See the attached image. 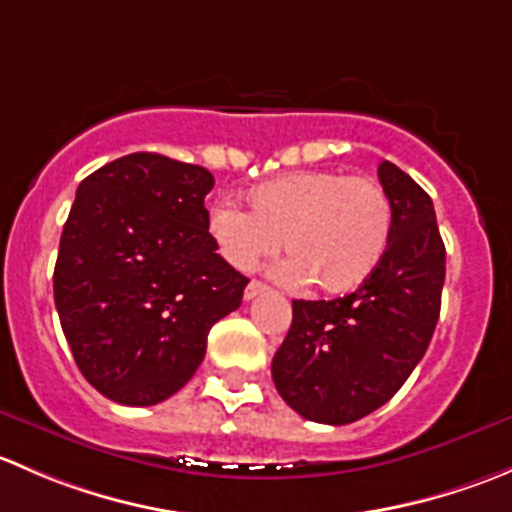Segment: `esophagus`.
<instances>
[{
	"mask_svg": "<svg viewBox=\"0 0 512 512\" xmlns=\"http://www.w3.org/2000/svg\"><path fill=\"white\" fill-rule=\"evenodd\" d=\"M262 292H267V285H265V282H257V280H252L250 285L245 287V299H247V302H250V299L260 297Z\"/></svg>",
	"mask_w": 512,
	"mask_h": 512,
	"instance_id": "esophagus-1",
	"label": "esophagus"
}]
</instances>
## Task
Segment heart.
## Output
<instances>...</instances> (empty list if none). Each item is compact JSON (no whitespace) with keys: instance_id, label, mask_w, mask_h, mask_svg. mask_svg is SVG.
Wrapping results in <instances>:
<instances>
[{"instance_id":"1","label":"heart","mask_w":512,"mask_h":512,"mask_svg":"<svg viewBox=\"0 0 512 512\" xmlns=\"http://www.w3.org/2000/svg\"><path fill=\"white\" fill-rule=\"evenodd\" d=\"M250 215L232 203L215 205L208 230L235 270L250 272L280 245L292 260L289 282H314L327 294L361 287L384 260L394 208L379 180L337 170H299L247 193Z\"/></svg>"}]
</instances>
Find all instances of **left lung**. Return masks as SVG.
Instances as JSON below:
<instances>
[{"label":"left lung","mask_w":512,"mask_h":512,"mask_svg":"<svg viewBox=\"0 0 512 512\" xmlns=\"http://www.w3.org/2000/svg\"><path fill=\"white\" fill-rule=\"evenodd\" d=\"M379 180L394 208L384 260L347 297L294 299L272 359L277 391L309 421L344 426L384 406L423 359L441 312L446 247L431 198L389 160Z\"/></svg>","instance_id":"8db88e82"}]
</instances>
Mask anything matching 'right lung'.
<instances>
[{
  "mask_svg": "<svg viewBox=\"0 0 512 512\" xmlns=\"http://www.w3.org/2000/svg\"><path fill=\"white\" fill-rule=\"evenodd\" d=\"M203 165L131 153L81 180L59 242L54 302L76 366L106 399L153 406L183 389L247 277L218 255Z\"/></svg>",
  "mask_w": 512,
  "mask_h": 512,
  "instance_id": "add662e5",
  "label": "right lung"
}]
</instances>
